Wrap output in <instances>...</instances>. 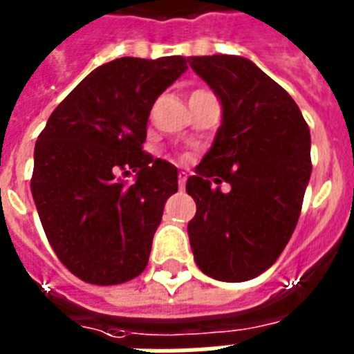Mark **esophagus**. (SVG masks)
Wrapping results in <instances>:
<instances>
[{
	"instance_id": "1",
	"label": "esophagus",
	"mask_w": 354,
	"mask_h": 354,
	"mask_svg": "<svg viewBox=\"0 0 354 354\" xmlns=\"http://www.w3.org/2000/svg\"><path fill=\"white\" fill-rule=\"evenodd\" d=\"M185 180H187V172L182 171L180 174H178V183H180V189L183 191V187H185Z\"/></svg>"
}]
</instances>
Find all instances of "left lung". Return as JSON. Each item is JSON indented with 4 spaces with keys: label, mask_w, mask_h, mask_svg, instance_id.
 I'll use <instances>...</instances> for the list:
<instances>
[{
    "label": "left lung",
    "mask_w": 354,
    "mask_h": 354,
    "mask_svg": "<svg viewBox=\"0 0 354 354\" xmlns=\"http://www.w3.org/2000/svg\"><path fill=\"white\" fill-rule=\"evenodd\" d=\"M189 64L222 104L215 141L185 185L196 202L191 250L205 275L241 283L268 270L296 230L313 171L310 132L294 99L252 60L213 55ZM211 179L232 191L213 189Z\"/></svg>",
    "instance_id": "obj_1"
}]
</instances>
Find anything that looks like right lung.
<instances>
[{
  "instance_id": "1",
  "label": "right lung",
  "mask_w": 354,
  "mask_h": 354,
  "mask_svg": "<svg viewBox=\"0 0 354 354\" xmlns=\"http://www.w3.org/2000/svg\"><path fill=\"white\" fill-rule=\"evenodd\" d=\"M187 69L183 57H122L64 99L35 147L30 191L60 263L91 285H119L149 263L178 169L143 150L156 99ZM136 172L128 186L121 171Z\"/></svg>"
}]
</instances>
